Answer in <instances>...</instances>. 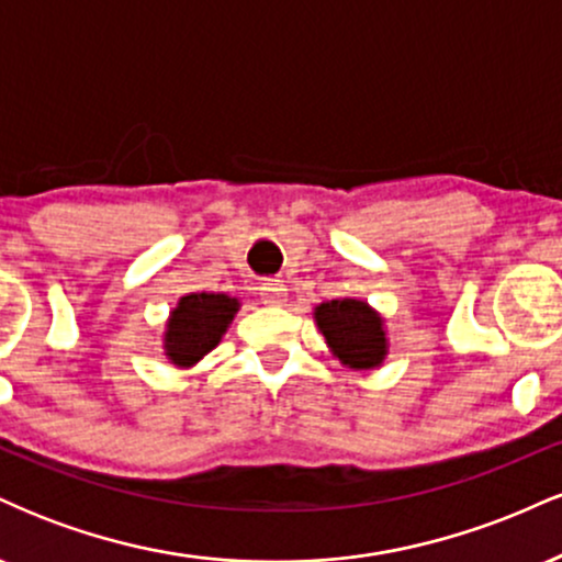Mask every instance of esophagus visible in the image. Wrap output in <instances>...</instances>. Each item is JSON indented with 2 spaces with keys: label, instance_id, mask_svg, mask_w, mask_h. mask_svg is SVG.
Segmentation results:
<instances>
[{
  "label": "esophagus",
  "instance_id": "esophagus-1",
  "mask_svg": "<svg viewBox=\"0 0 562 562\" xmlns=\"http://www.w3.org/2000/svg\"><path fill=\"white\" fill-rule=\"evenodd\" d=\"M261 301L267 303V306H280V303H285V285H282L280 280H274V277H267V280H261Z\"/></svg>",
  "mask_w": 562,
  "mask_h": 562
}]
</instances>
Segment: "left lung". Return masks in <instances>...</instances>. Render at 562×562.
<instances>
[{
	"label": "left lung",
	"mask_w": 562,
	"mask_h": 562,
	"mask_svg": "<svg viewBox=\"0 0 562 562\" xmlns=\"http://www.w3.org/2000/svg\"><path fill=\"white\" fill-rule=\"evenodd\" d=\"M314 322L333 357L348 370H375L389 357L385 319L367 301H325L314 308Z\"/></svg>",
	"instance_id": "8db88e82"
}]
</instances>
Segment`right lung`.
I'll return each instance as SVG.
<instances>
[{"label":"right lung","instance_id":"right-lung-1","mask_svg":"<svg viewBox=\"0 0 562 562\" xmlns=\"http://www.w3.org/2000/svg\"><path fill=\"white\" fill-rule=\"evenodd\" d=\"M240 312V301L227 293H187L169 314L164 333L166 359L173 367H195L214 351L227 327Z\"/></svg>","mask_w":562,"mask_h":562}]
</instances>
